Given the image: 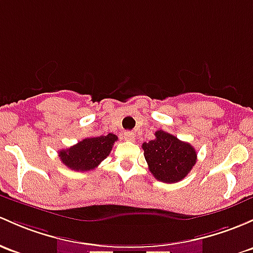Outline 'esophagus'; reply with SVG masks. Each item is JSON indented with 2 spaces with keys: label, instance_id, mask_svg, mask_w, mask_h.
Masks as SVG:
<instances>
[{
  "label": "esophagus",
  "instance_id": "1",
  "mask_svg": "<svg viewBox=\"0 0 253 253\" xmlns=\"http://www.w3.org/2000/svg\"><path fill=\"white\" fill-rule=\"evenodd\" d=\"M124 138H125V140H129V142H132V140H134L135 135L133 132H125Z\"/></svg>",
  "mask_w": 253,
  "mask_h": 253
}]
</instances>
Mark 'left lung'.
<instances>
[{
    "instance_id": "obj_1",
    "label": "left lung",
    "mask_w": 253,
    "mask_h": 253,
    "mask_svg": "<svg viewBox=\"0 0 253 253\" xmlns=\"http://www.w3.org/2000/svg\"><path fill=\"white\" fill-rule=\"evenodd\" d=\"M149 171L158 180L175 183L187 177L196 162L198 154L189 143L182 142L167 132L156 131L155 139L143 143Z\"/></svg>"
}]
</instances>
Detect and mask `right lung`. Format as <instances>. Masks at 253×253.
I'll use <instances>...</instances> for the list:
<instances>
[{
    "mask_svg": "<svg viewBox=\"0 0 253 253\" xmlns=\"http://www.w3.org/2000/svg\"><path fill=\"white\" fill-rule=\"evenodd\" d=\"M118 137L113 133L84 138L73 147L59 151L60 160L73 171L94 169L110 154Z\"/></svg>",
    "mask_w": 253,
    "mask_h": 253,
    "instance_id": "obj_1",
    "label": "right lung"
}]
</instances>
